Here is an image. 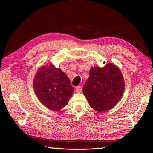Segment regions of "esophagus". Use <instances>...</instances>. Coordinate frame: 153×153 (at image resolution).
I'll list each match as a JSON object with an SVG mask.
<instances>
[{
  "label": "esophagus",
  "instance_id": "obj_1",
  "mask_svg": "<svg viewBox=\"0 0 153 153\" xmlns=\"http://www.w3.org/2000/svg\"><path fill=\"white\" fill-rule=\"evenodd\" d=\"M76 91L77 93H82V86H78L76 87Z\"/></svg>",
  "mask_w": 153,
  "mask_h": 153
}]
</instances>
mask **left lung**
Here are the masks:
<instances>
[{"label":"left lung","instance_id":"1","mask_svg":"<svg viewBox=\"0 0 153 153\" xmlns=\"http://www.w3.org/2000/svg\"><path fill=\"white\" fill-rule=\"evenodd\" d=\"M83 88L90 106L98 112H106L114 106L124 91V81L119 68L112 64L104 68L94 67Z\"/></svg>","mask_w":153,"mask_h":153}]
</instances>
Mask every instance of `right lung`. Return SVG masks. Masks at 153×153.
Returning a JSON list of instances; mask_svg holds the SVG:
<instances>
[{
    "label": "right lung",
    "mask_w": 153,
    "mask_h": 153,
    "mask_svg": "<svg viewBox=\"0 0 153 153\" xmlns=\"http://www.w3.org/2000/svg\"><path fill=\"white\" fill-rule=\"evenodd\" d=\"M33 87L41 102L53 111L68 105L74 90L66 74L51 64L38 70Z\"/></svg>",
    "instance_id": "1"
}]
</instances>
